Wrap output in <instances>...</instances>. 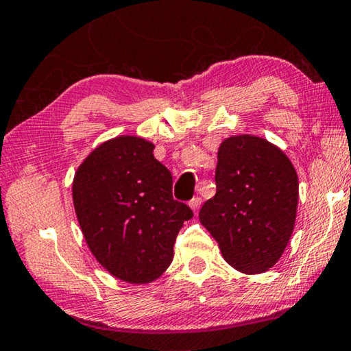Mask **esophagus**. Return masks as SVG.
Returning <instances> with one entry per match:
<instances>
[{
    "label": "esophagus",
    "mask_w": 351,
    "mask_h": 351,
    "mask_svg": "<svg viewBox=\"0 0 351 351\" xmlns=\"http://www.w3.org/2000/svg\"><path fill=\"white\" fill-rule=\"evenodd\" d=\"M201 202H202V199H201V197L199 196H195V197H193V199L190 201V207H191V209H193V212H197V210H199V207H201Z\"/></svg>",
    "instance_id": "1"
}]
</instances>
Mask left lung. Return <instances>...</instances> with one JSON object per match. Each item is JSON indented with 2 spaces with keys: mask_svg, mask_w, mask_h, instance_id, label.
Segmentation results:
<instances>
[{
  "mask_svg": "<svg viewBox=\"0 0 351 351\" xmlns=\"http://www.w3.org/2000/svg\"><path fill=\"white\" fill-rule=\"evenodd\" d=\"M217 193L199 220L225 260L245 274L267 271L291 237L298 209V174L280 149L256 136L221 142Z\"/></svg>",
  "mask_w": 351,
  "mask_h": 351,
  "instance_id": "obj_1",
  "label": "left lung"
}]
</instances>
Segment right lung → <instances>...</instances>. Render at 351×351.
I'll return each instance as SVG.
<instances>
[{"mask_svg":"<svg viewBox=\"0 0 351 351\" xmlns=\"http://www.w3.org/2000/svg\"><path fill=\"white\" fill-rule=\"evenodd\" d=\"M155 145L120 136L85 158L73 184L74 209L91 253L114 277L154 282L174 258V243L193 210L172 197V174Z\"/></svg>","mask_w":351,"mask_h":351,"instance_id":"obj_1","label":"right lung"}]
</instances>
